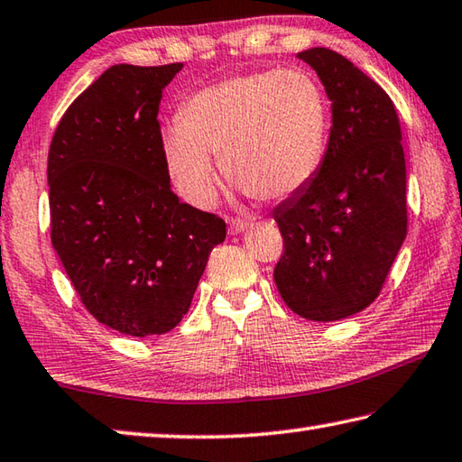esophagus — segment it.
Instances as JSON below:
<instances>
[{"label":"esophagus","instance_id":"obj_1","mask_svg":"<svg viewBox=\"0 0 462 462\" xmlns=\"http://www.w3.org/2000/svg\"><path fill=\"white\" fill-rule=\"evenodd\" d=\"M248 228V222L245 220H232L230 222V234H242Z\"/></svg>","mask_w":462,"mask_h":462}]
</instances>
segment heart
Wrapping results in <instances>:
<instances>
[{
    "label": "heart",
    "mask_w": 462,
    "mask_h": 462,
    "mask_svg": "<svg viewBox=\"0 0 462 462\" xmlns=\"http://www.w3.org/2000/svg\"><path fill=\"white\" fill-rule=\"evenodd\" d=\"M329 105L303 70H263L217 80L191 95L181 123L163 127L162 151L173 186L208 208L217 163L232 181L266 202L291 198L323 163Z\"/></svg>",
    "instance_id": "heart-1"
}]
</instances>
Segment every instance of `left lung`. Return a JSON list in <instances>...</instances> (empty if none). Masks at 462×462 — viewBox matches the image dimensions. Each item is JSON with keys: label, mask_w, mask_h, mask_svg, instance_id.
<instances>
[{"label": "left lung", "mask_w": 462, "mask_h": 462, "mask_svg": "<svg viewBox=\"0 0 462 462\" xmlns=\"http://www.w3.org/2000/svg\"><path fill=\"white\" fill-rule=\"evenodd\" d=\"M331 103L315 178L274 208L284 253L274 282L291 311L339 321L364 311L406 238V162L396 108L380 85L329 48L297 54Z\"/></svg>", "instance_id": "left-lung-1"}]
</instances>
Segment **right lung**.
Wrapping results in <instances>:
<instances>
[{"instance_id": "add662e5", "label": "right lung", "mask_w": 462, "mask_h": 462, "mask_svg": "<svg viewBox=\"0 0 462 462\" xmlns=\"http://www.w3.org/2000/svg\"><path fill=\"white\" fill-rule=\"evenodd\" d=\"M183 64H115L64 113L48 153L52 246L88 313L151 337L188 313L222 217L171 191L157 113Z\"/></svg>"}]
</instances>
